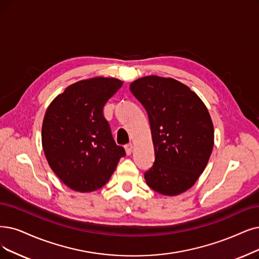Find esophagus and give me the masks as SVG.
Instances as JSON below:
<instances>
[{
	"instance_id": "1",
	"label": "esophagus",
	"mask_w": 259,
	"mask_h": 259,
	"mask_svg": "<svg viewBox=\"0 0 259 259\" xmlns=\"http://www.w3.org/2000/svg\"><path fill=\"white\" fill-rule=\"evenodd\" d=\"M133 144L132 143H128V144H126L125 146V152H126V154L127 155H131L132 154V152H133Z\"/></svg>"
}]
</instances>
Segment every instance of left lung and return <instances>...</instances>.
Segmentation results:
<instances>
[{
	"mask_svg": "<svg viewBox=\"0 0 259 259\" xmlns=\"http://www.w3.org/2000/svg\"><path fill=\"white\" fill-rule=\"evenodd\" d=\"M132 94L146 108L155 151L144 173L150 188L174 196L190 189L213 149V124L203 101L183 82L149 75L134 80Z\"/></svg>",
	"mask_w": 259,
	"mask_h": 259,
	"instance_id": "1",
	"label": "left lung"
}]
</instances>
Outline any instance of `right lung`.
Here are the masks:
<instances>
[{"instance_id": "add662e5", "label": "right lung", "mask_w": 259, "mask_h": 259, "mask_svg": "<svg viewBox=\"0 0 259 259\" xmlns=\"http://www.w3.org/2000/svg\"><path fill=\"white\" fill-rule=\"evenodd\" d=\"M113 77L82 79L49 105L41 140L48 163L72 190L91 192L110 179L125 151L116 144L103 116L106 102L122 87Z\"/></svg>"}]
</instances>
